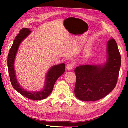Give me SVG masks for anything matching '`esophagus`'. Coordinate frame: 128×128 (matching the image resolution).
<instances>
[{
    "label": "esophagus",
    "instance_id": "1",
    "mask_svg": "<svg viewBox=\"0 0 128 128\" xmlns=\"http://www.w3.org/2000/svg\"><path fill=\"white\" fill-rule=\"evenodd\" d=\"M74 65L73 63H69L66 65V69L68 70H71L74 68Z\"/></svg>",
    "mask_w": 128,
    "mask_h": 128
}]
</instances>
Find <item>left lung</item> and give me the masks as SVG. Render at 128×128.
<instances>
[{"label":"left lung","instance_id":"8db88e82","mask_svg":"<svg viewBox=\"0 0 128 128\" xmlns=\"http://www.w3.org/2000/svg\"><path fill=\"white\" fill-rule=\"evenodd\" d=\"M107 60L104 65H81L74 70L76 80L74 94L79 100L94 101L107 96L115 88L121 65L116 42L107 43Z\"/></svg>","mask_w":128,"mask_h":128}]
</instances>
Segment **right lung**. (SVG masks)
<instances>
[{"mask_svg": "<svg viewBox=\"0 0 128 128\" xmlns=\"http://www.w3.org/2000/svg\"><path fill=\"white\" fill-rule=\"evenodd\" d=\"M31 32L28 28H22L14 40L10 48L7 59L8 73L10 82L13 88L24 97L32 100H41L45 99L52 92L54 86L57 80L65 72V65L64 63L55 65L50 68L47 73L45 86L43 90L39 92H29L24 89L18 82L14 68V63L16 54L21 42L24 40Z\"/></svg>", "mask_w": 128, "mask_h": 128, "instance_id": "1", "label": "right lung"}]
</instances>
